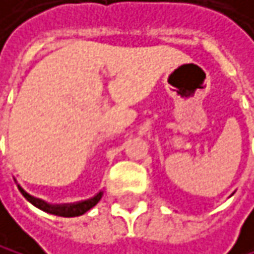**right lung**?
Here are the masks:
<instances>
[{
  "instance_id": "obj_1",
  "label": "right lung",
  "mask_w": 254,
  "mask_h": 254,
  "mask_svg": "<svg viewBox=\"0 0 254 254\" xmlns=\"http://www.w3.org/2000/svg\"><path fill=\"white\" fill-rule=\"evenodd\" d=\"M18 190L23 193V196L26 198L29 203H32L35 207H39V209L48 212V214H53V215H61V217H78V215H82L85 214L89 209L98 203L103 196V192L96 193L93 198H89V200H84V201H79V203H73V204H61V206H51L48 203H45L43 200H39V198H34L32 195H29L28 192H24L21 187L18 186Z\"/></svg>"
}]
</instances>
